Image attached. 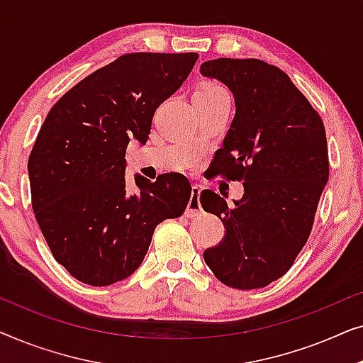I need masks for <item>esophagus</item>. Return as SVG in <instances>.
Wrapping results in <instances>:
<instances>
[{"label":"esophagus","mask_w":363,"mask_h":363,"mask_svg":"<svg viewBox=\"0 0 363 363\" xmlns=\"http://www.w3.org/2000/svg\"><path fill=\"white\" fill-rule=\"evenodd\" d=\"M200 193H201V188L200 186L195 185V186L191 188V196H190V201H188V206H186V211H185V215L188 218H193V216L200 215V213H201Z\"/></svg>","instance_id":"esophagus-1"}]
</instances>
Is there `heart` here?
Returning a JSON list of instances; mask_svg holds the SVG:
<instances>
[{"label":"heart","mask_w":363,"mask_h":363,"mask_svg":"<svg viewBox=\"0 0 363 363\" xmlns=\"http://www.w3.org/2000/svg\"><path fill=\"white\" fill-rule=\"evenodd\" d=\"M195 94H210V96H213V94H223V96H228L226 89L220 86V84H216V82L201 84V86L196 89Z\"/></svg>","instance_id":"heart-1"}]
</instances>
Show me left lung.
<instances>
[{
	"instance_id": "obj_1",
	"label": "left lung",
	"mask_w": 363,
	"mask_h": 363,
	"mask_svg": "<svg viewBox=\"0 0 363 363\" xmlns=\"http://www.w3.org/2000/svg\"><path fill=\"white\" fill-rule=\"evenodd\" d=\"M200 72L228 86L236 106L208 172L245 186L233 206L215 191H201L203 210L220 218L226 230L203 257L223 284L259 289L291 269L311 235L329 180L325 128L279 67L259 59L220 57L203 62Z\"/></svg>"
}]
</instances>
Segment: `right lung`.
I'll return each instance as SVG.
<instances>
[{"label": "right lung", "instance_id": "obj_1", "mask_svg": "<svg viewBox=\"0 0 363 363\" xmlns=\"http://www.w3.org/2000/svg\"><path fill=\"white\" fill-rule=\"evenodd\" d=\"M196 52L123 54L67 91L49 111L28 160L34 216L54 259L89 286L135 272L158 223L183 215L182 173L125 183L130 140L145 143L157 107L177 92Z\"/></svg>", "mask_w": 363, "mask_h": 363}]
</instances>
